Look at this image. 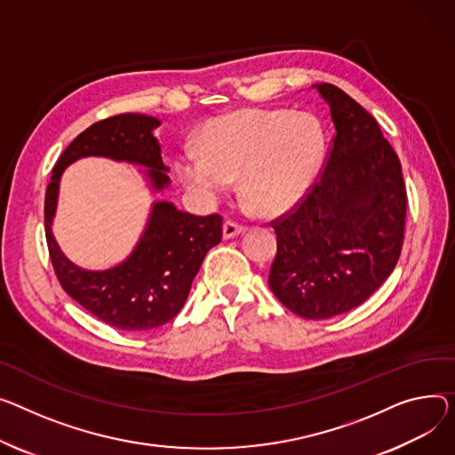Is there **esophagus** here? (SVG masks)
I'll use <instances>...</instances> for the list:
<instances>
[{
    "label": "esophagus",
    "mask_w": 455,
    "mask_h": 455,
    "mask_svg": "<svg viewBox=\"0 0 455 455\" xmlns=\"http://www.w3.org/2000/svg\"><path fill=\"white\" fill-rule=\"evenodd\" d=\"M243 232H245V227L235 223V221L227 220V221L223 223V237H225V239H232V237H235V235H239V234H243Z\"/></svg>",
    "instance_id": "esophagus-1"
}]
</instances>
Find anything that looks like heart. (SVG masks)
Returning <instances> with one entry per match:
<instances>
[{
    "label": "heart",
    "mask_w": 455,
    "mask_h": 455,
    "mask_svg": "<svg viewBox=\"0 0 455 455\" xmlns=\"http://www.w3.org/2000/svg\"><path fill=\"white\" fill-rule=\"evenodd\" d=\"M325 137L306 111L239 109L204 124L199 151L183 149L175 170L204 201L239 177L241 194L263 216H280L307 194L320 172Z\"/></svg>",
    "instance_id": "obj_1"
}]
</instances>
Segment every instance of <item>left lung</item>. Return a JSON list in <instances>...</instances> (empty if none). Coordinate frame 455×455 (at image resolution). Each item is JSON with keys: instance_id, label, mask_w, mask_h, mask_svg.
I'll return each mask as SVG.
<instances>
[{"instance_id": "left-lung-1", "label": "left lung", "mask_w": 455, "mask_h": 455, "mask_svg": "<svg viewBox=\"0 0 455 455\" xmlns=\"http://www.w3.org/2000/svg\"><path fill=\"white\" fill-rule=\"evenodd\" d=\"M335 137L323 172L272 220L278 252L268 285L294 315L323 320L351 311L395 268L406 225V185L377 120L332 84L315 85Z\"/></svg>"}]
</instances>
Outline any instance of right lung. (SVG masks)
<instances>
[{
	"instance_id": "obj_1",
	"label": "right lung",
	"mask_w": 455,
	"mask_h": 455,
	"mask_svg": "<svg viewBox=\"0 0 455 455\" xmlns=\"http://www.w3.org/2000/svg\"><path fill=\"white\" fill-rule=\"evenodd\" d=\"M156 116L120 113L82 132L58 157L45 192V237L56 278L78 304L108 325L149 331L168 323L183 309L192 282L206 256L223 235L220 214L192 216L161 201L151 206L146 230L132 256L108 270H85L71 263L54 241L51 225L62 172L89 156L109 157L149 168L156 190L168 187V168L154 130Z\"/></svg>"
}]
</instances>
